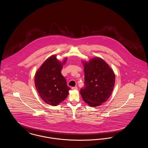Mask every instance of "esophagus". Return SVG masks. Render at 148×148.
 <instances>
[{"mask_svg": "<svg viewBox=\"0 0 148 148\" xmlns=\"http://www.w3.org/2000/svg\"><path fill=\"white\" fill-rule=\"evenodd\" d=\"M71 89H72V90H77V86H74V87H72V88H71Z\"/></svg>", "mask_w": 148, "mask_h": 148, "instance_id": "obj_1", "label": "esophagus"}]
</instances>
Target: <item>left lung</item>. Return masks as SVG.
Wrapping results in <instances>:
<instances>
[{
    "label": "left lung",
    "instance_id": "obj_1",
    "mask_svg": "<svg viewBox=\"0 0 148 148\" xmlns=\"http://www.w3.org/2000/svg\"><path fill=\"white\" fill-rule=\"evenodd\" d=\"M85 74V85L80 94L88 105L95 107L105 103L113 92L115 77L112 69L98 57L89 62L83 61Z\"/></svg>",
    "mask_w": 148,
    "mask_h": 148
}]
</instances>
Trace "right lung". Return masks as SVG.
Here are the masks:
<instances>
[{"label":"right lung","mask_w":148,"mask_h":148,"mask_svg":"<svg viewBox=\"0 0 148 148\" xmlns=\"http://www.w3.org/2000/svg\"><path fill=\"white\" fill-rule=\"evenodd\" d=\"M67 58L62 62L55 55L49 57L36 72L34 82L41 98L50 106H56L64 101L71 88L61 73Z\"/></svg>","instance_id":"1"}]
</instances>
